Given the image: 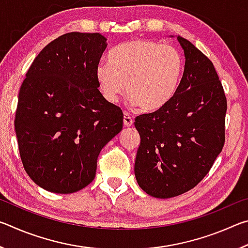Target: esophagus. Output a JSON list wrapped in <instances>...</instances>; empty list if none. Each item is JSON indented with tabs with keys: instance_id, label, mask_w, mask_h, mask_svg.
<instances>
[{
	"instance_id": "1",
	"label": "esophagus",
	"mask_w": 248,
	"mask_h": 248,
	"mask_svg": "<svg viewBox=\"0 0 248 248\" xmlns=\"http://www.w3.org/2000/svg\"><path fill=\"white\" fill-rule=\"evenodd\" d=\"M132 124H133L132 117L130 116L129 114H127V112H125V114L124 115V125L125 128H128V127H131Z\"/></svg>"
}]
</instances>
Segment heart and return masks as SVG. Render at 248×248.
<instances>
[{"instance_id": "b5f03b06", "label": "heart", "mask_w": 248, "mask_h": 248, "mask_svg": "<svg viewBox=\"0 0 248 248\" xmlns=\"http://www.w3.org/2000/svg\"><path fill=\"white\" fill-rule=\"evenodd\" d=\"M183 71V57L173 46L138 39L112 50L108 63L96 66L95 78L108 103L116 104L127 89L130 104L155 111L173 99Z\"/></svg>"}]
</instances>
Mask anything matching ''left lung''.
<instances>
[{
  "label": "left lung",
  "mask_w": 248,
  "mask_h": 248,
  "mask_svg": "<svg viewBox=\"0 0 248 248\" xmlns=\"http://www.w3.org/2000/svg\"><path fill=\"white\" fill-rule=\"evenodd\" d=\"M185 70L170 102L138 116L141 142L134 163L139 186L155 198H171L196 187L209 173L225 142L228 104L213 63L178 36Z\"/></svg>",
  "instance_id": "left-lung-1"
}]
</instances>
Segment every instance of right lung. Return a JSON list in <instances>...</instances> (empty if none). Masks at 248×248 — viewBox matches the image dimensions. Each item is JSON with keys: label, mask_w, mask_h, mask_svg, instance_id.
Masks as SVG:
<instances>
[{"label": "right lung", "mask_w": 248, "mask_h": 248, "mask_svg": "<svg viewBox=\"0 0 248 248\" xmlns=\"http://www.w3.org/2000/svg\"><path fill=\"white\" fill-rule=\"evenodd\" d=\"M107 39L68 32L41 50L20 86L15 132L24 169L57 194L93 182L100 151L124 124L123 110L98 91L95 69Z\"/></svg>", "instance_id": "1"}]
</instances>
